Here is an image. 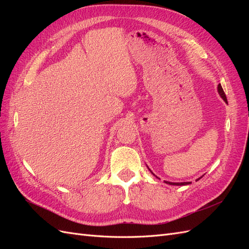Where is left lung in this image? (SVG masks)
<instances>
[{"label":"left lung","instance_id":"obj_1","mask_svg":"<svg viewBox=\"0 0 249 249\" xmlns=\"http://www.w3.org/2000/svg\"><path fill=\"white\" fill-rule=\"evenodd\" d=\"M218 92H219V94H220V96L222 97V99L225 101V102H228L227 101V95H225V93H224V91H223V89H222V87H221V85L219 84L218 85ZM153 173V172H152ZM154 175V173H153ZM199 179V178H198ZM166 184H169V185H177V186H183V185H188V184H190L189 182H184V183H171V182H166Z\"/></svg>","mask_w":249,"mask_h":249}]
</instances>
